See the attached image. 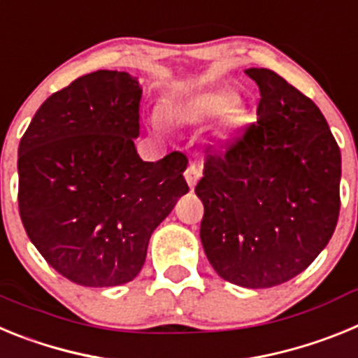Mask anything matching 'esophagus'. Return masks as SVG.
<instances>
[{
	"mask_svg": "<svg viewBox=\"0 0 358 358\" xmlns=\"http://www.w3.org/2000/svg\"><path fill=\"white\" fill-rule=\"evenodd\" d=\"M201 164L197 163V161H192V163L186 166L185 170V177H186V182L189 185V188H194L195 185H197L199 177H201Z\"/></svg>",
	"mask_w": 358,
	"mask_h": 358,
	"instance_id": "1",
	"label": "esophagus"
}]
</instances>
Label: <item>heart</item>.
Instances as JSON below:
<instances>
[{"mask_svg": "<svg viewBox=\"0 0 358 358\" xmlns=\"http://www.w3.org/2000/svg\"><path fill=\"white\" fill-rule=\"evenodd\" d=\"M231 103H233V94L227 93V91H208V93L195 94V96L188 98V100L169 103V106L164 107V115L173 116V118L188 120V122H201V120L222 115ZM229 120L233 125H236L240 115L238 113H233Z\"/></svg>", "mask_w": 358, "mask_h": 358, "instance_id": "b5f03b06", "label": "heart"}]
</instances>
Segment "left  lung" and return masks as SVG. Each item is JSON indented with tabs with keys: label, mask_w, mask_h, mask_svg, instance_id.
I'll use <instances>...</instances> for the list:
<instances>
[{
	"label": "left lung",
	"mask_w": 358,
	"mask_h": 358,
	"mask_svg": "<svg viewBox=\"0 0 358 358\" xmlns=\"http://www.w3.org/2000/svg\"><path fill=\"white\" fill-rule=\"evenodd\" d=\"M260 90L256 120L210 152L195 194L201 240L218 276L268 289L303 273L334 235L341 150L308 96L278 73L245 71Z\"/></svg>",
	"instance_id": "left-lung-1"
}]
</instances>
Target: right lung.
I'll use <instances>...</instances> for the list:
<instances>
[{"instance_id":"obj_1","label":"right lung","mask_w":358,"mask_h":358,"mask_svg":"<svg viewBox=\"0 0 358 358\" xmlns=\"http://www.w3.org/2000/svg\"><path fill=\"white\" fill-rule=\"evenodd\" d=\"M140 82L90 73L39 107L19 143V215L57 273L82 287L138 276L150 235L188 194V157L140 159Z\"/></svg>"}]
</instances>
